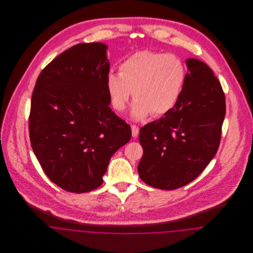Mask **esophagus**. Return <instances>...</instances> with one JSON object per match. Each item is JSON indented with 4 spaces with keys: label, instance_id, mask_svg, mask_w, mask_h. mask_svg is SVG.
<instances>
[{
    "label": "esophagus",
    "instance_id": "esophagus-1",
    "mask_svg": "<svg viewBox=\"0 0 253 253\" xmlns=\"http://www.w3.org/2000/svg\"><path fill=\"white\" fill-rule=\"evenodd\" d=\"M139 133V128L135 125H132V135L133 137H136Z\"/></svg>",
    "mask_w": 253,
    "mask_h": 253
}]
</instances>
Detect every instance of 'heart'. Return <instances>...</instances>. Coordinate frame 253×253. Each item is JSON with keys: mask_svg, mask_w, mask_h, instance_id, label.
Returning <instances> with one entry per match:
<instances>
[{"mask_svg": "<svg viewBox=\"0 0 253 253\" xmlns=\"http://www.w3.org/2000/svg\"><path fill=\"white\" fill-rule=\"evenodd\" d=\"M186 76V66L177 56L143 50L123 60L120 73H109L106 85L112 105L119 112L127 108L133 95L132 118L140 121L151 114L162 116L173 108Z\"/></svg>", "mask_w": 253, "mask_h": 253, "instance_id": "1", "label": "heart"}]
</instances>
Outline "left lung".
Segmentation results:
<instances>
[{
  "label": "left lung",
  "instance_id": "obj_1",
  "mask_svg": "<svg viewBox=\"0 0 253 253\" xmlns=\"http://www.w3.org/2000/svg\"><path fill=\"white\" fill-rule=\"evenodd\" d=\"M186 64L189 73L174 107L139 132V177L160 190H175L194 180L220 144L226 115L222 86L203 61L187 59Z\"/></svg>",
  "mask_w": 253,
  "mask_h": 253
}]
</instances>
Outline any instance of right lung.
Masks as SVG:
<instances>
[{"label": "right lung", "instance_id": "add662e5", "mask_svg": "<svg viewBox=\"0 0 253 253\" xmlns=\"http://www.w3.org/2000/svg\"><path fill=\"white\" fill-rule=\"evenodd\" d=\"M107 45L79 43L38 77L29 135L49 179L70 193L96 190L112 156L132 136L131 126L109 107Z\"/></svg>", "mask_w": 253, "mask_h": 253}]
</instances>
